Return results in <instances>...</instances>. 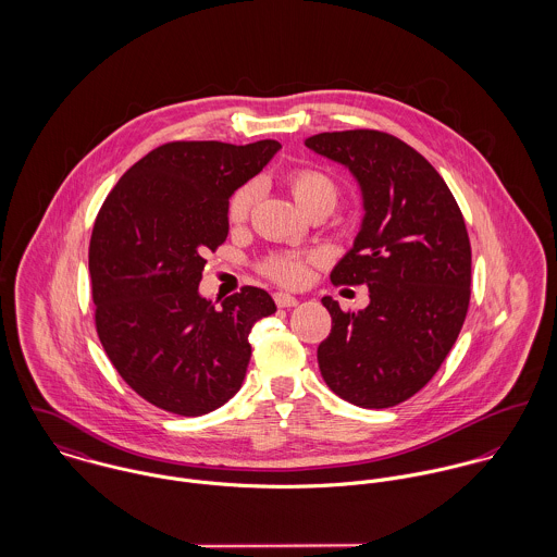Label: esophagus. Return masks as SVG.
Here are the masks:
<instances>
[{
  "label": "esophagus",
  "instance_id": "1",
  "mask_svg": "<svg viewBox=\"0 0 557 557\" xmlns=\"http://www.w3.org/2000/svg\"><path fill=\"white\" fill-rule=\"evenodd\" d=\"M274 302H276V307H278V309H292V307H296V305H298V298H294V296H289V294L278 292V294H274Z\"/></svg>",
  "mask_w": 557,
  "mask_h": 557
}]
</instances>
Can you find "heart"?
<instances>
[{
    "label": "heart",
    "instance_id": "obj_1",
    "mask_svg": "<svg viewBox=\"0 0 557 557\" xmlns=\"http://www.w3.org/2000/svg\"><path fill=\"white\" fill-rule=\"evenodd\" d=\"M285 182H287V188H289L292 197L296 199V203L300 206V210L305 214L309 210L318 208V206H325L330 210L336 206L338 188L321 171L294 169V171L287 173ZM255 197H257V186L255 184H244L232 195V199L227 203L230 223H244L248 219L250 208L255 203ZM309 263H311V257H305V255H292V252L289 255H276V257H270L261 263V272L278 285L298 287L309 276Z\"/></svg>",
    "mask_w": 557,
    "mask_h": 557
}]
</instances>
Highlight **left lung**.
I'll use <instances>...</instances> for the list:
<instances>
[{"instance_id": "left-lung-1", "label": "left lung", "mask_w": 557, "mask_h": 557, "mask_svg": "<svg viewBox=\"0 0 557 557\" xmlns=\"http://www.w3.org/2000/svg\"><path fill=\"white\" fill-rule=\"evenodd\" d=\"M305 146L345 164L360 184L364 219L334 285H367L351 313L325 296L332 330L318 347L327 388L358 407H393L429 384L470 307L472 246L463 214L433 164L380 131L319 133Z\"/></svg>"}]
</instances>
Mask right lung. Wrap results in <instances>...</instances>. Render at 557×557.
<instances>
[{
	"label": "right lung",
	"mask_w": 557,
	"mask_h": 557,
	"mask_svg": "<svg viewBox=\"0 0 557 557\" xmlns=\"http://www.w3.org/2000/svg\"><path fill=\"white\" fill-rule=\"evenodd\" d=\"M281 150L171 141L135 162L107 195L89 239L98 338L122 380L177 416L225 405L244 382L255 321L276 311L259 287L216 309L199 296L206 250L230 234L227 203Z\"/></svg>",
	"instance_id": "add662e5"
}]
</instances>
